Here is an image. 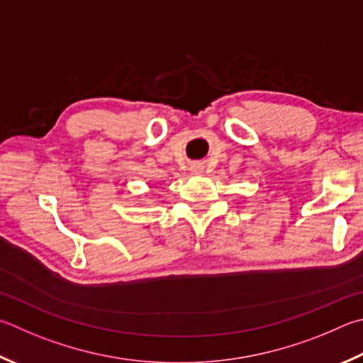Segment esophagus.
Here are the masks:
<instances>
[{
    "instance_id": "34e87169",
    "label": "esophagus",
    "mask_w": 363,
    "mask_h": 363,
    "mask_svg": "<svg viewBox=\"0 0 363 363\" xmlns=\"http://www.w3.org/2000/svg\"><path fill=\"white\" fill-rule=\"evenodd\" d=\"M196 171H199V169H196Z\"/></svg>"
}]
</instances>
